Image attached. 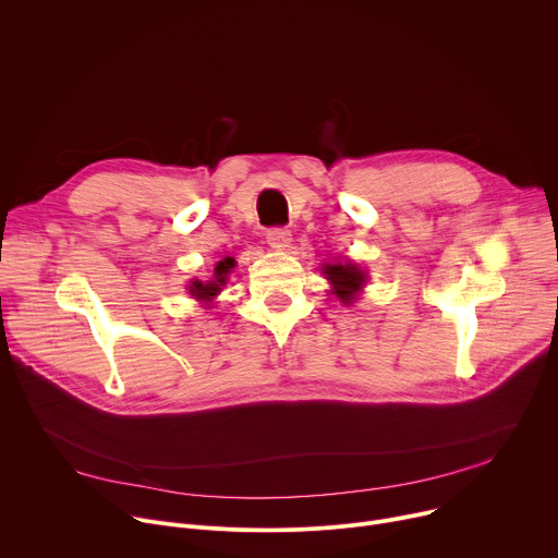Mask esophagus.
I'll return each mask as SVG.
<instances>
[{
    "label": "esophagus",
    "instance_id": "obj_1",
    "mask_svg": "<svg viewBox=\"0 0 558 558\" xmlns=\"http://www.w3.org/2000/svg\"><path fill=\"white\" fill-rule=\"evenodd\" d=\"M267 243L274 247V250H284L291 245V231L287 227H271L267 229Z\"/></svg>",
    "mask_w": 558,
    "mask_h": 558
}]
</instances>
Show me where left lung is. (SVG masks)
I'll return each instance as SVG.
<instances>
[{"mask_svg": "<svg viewBox=\"0 0 558 558\" xmlns=\"http://www.w3.org/2000/svg\"><path fill=\"white\" fill-rule=\"evenodd\" d=\"M327 274V280L333 284V293L344 302L351 304L355 300V293L364 287V271L353 265V263H336V265H325L323 269Z\"/></svg>", "mask_w": 558, "mask_h": 558, "instance_id": "8db88e82", "label": "left lung"}]
</instances>
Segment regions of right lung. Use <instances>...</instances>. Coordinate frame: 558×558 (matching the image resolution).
Here are the masks:
<instances>
[{"label":"right lung","instance_id":"1","mask_svg":"<svg viewBox=\"0 0 558 558\" xmlns=\"http://www.w3.org/2000/svg\"><path fill=\"white\" fill-rule=\"evenodd\" d=\"M235 265V260L233 258H225V260H220L218 265H216V269H214V280H209V282H201V280H194L192 284H190V293L192 295H196L198 300H211L214 295H218V291H220V287L225 284V276L229 274V269Z\"/></svg>","mask_w":558,"mask_h":558}]
</instances>
